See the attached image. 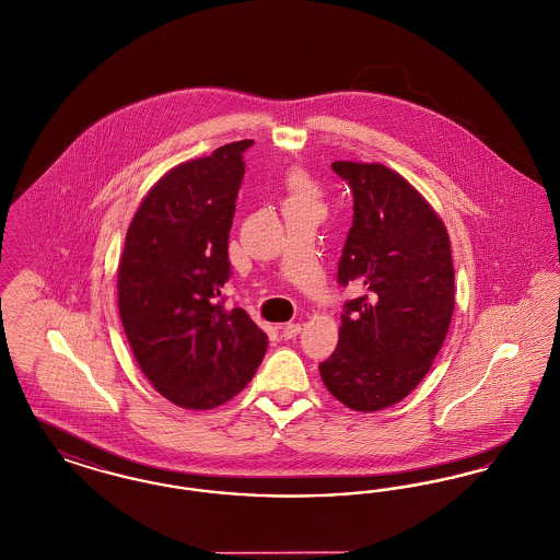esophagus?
<instances>
[{
    "instance_id": "obj_1",
    "label": "esophagus",
    "mask_w": 560,
    "mask_h": 560,
    "mask_svg": "<svg viewBox=\"0 0 560 560\" xmlns=\"http://www.w3.org/2000/svg\"><path fill=\"white\" fill-rule=\"evenodd\" d=\"M280 332H282V337H284V339H294V337L301 332V324H296V322H289V324L280 326Z\"/></svg>"
}]
</instances>
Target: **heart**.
Here are the masks:
<instances>
[{
    "instance_id": "obj_1",
    "label": "heart",
    "mask_w": 560,
    "mask_h": 560,
    "mask_svg": "<svg viewBox=\"0 0 560 560\" xmlns=\"http://www.w3.org/2000/svg\"><path fill=\"white\" fill-rule=\"evenodd\" d=\"M289 186H291L292 198H310L312 190H314L312 182L305 175H301V173L292 175Z\"/></svg>"
}]
</instances>
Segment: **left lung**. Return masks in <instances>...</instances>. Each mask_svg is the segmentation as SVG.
<instances>
[{
    "label": "left lung",
    "instance_id": "obj_1",
    "mask_svg": "<svg viewBox=\"0 0 560 560\" xmlns=\"http://www.w3.org/2000/svg\"><path fill=\"white\" fill-rule=\"evenodd\" d=\"M332 170L353 192L339 282L365 294L345 303L339 345L319 376L342 406L376 412L418 387L445 341L456 301L450 236L397 171L355 161Z\"/></svg>",
    "mask_w": 560,
    "mask_h": 560
}]
</instances>
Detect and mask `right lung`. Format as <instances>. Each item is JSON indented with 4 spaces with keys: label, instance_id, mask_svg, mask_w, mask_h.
<instances>
[{
    "label": "right lung",
    "instance_id": "right-lung-1",
    "mask_svg": "<svg viewBox=\"0 0 560 560\" xmlns=\"http://www.w3.org/2000/svg\"><path fill=\"white\" fill-rule=\"evenodd\" d=\"M250 144L232 142L167 171L125 236L117 291L127 341L150 385L186 410L230 401L268 349V335L221 296Z\"/></svg>",
    "mask_w": 560,
    "mask_h": 560
}]
</instances>
